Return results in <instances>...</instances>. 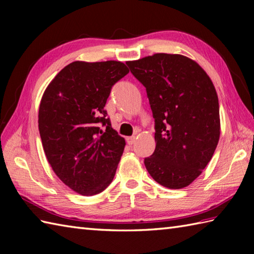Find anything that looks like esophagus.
<instances>
[{"label": "esophagus", "mask_w": 254, "mask_h": 254, "mask_svg": "<svg viewBox=\"0 0 254 254\" xmlns=\"http://www.w3.org/2000/svg\"><path fill=\"white\" fill-rule=\"evenodd\" d=\"M135 141H136L135 136H130V137L127 138V142L128 145H133L134 143H135Z\"/></svg>", "instance_id": "1"}]
</instances>
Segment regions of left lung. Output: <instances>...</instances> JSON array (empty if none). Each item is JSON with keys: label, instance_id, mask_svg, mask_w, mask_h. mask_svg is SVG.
<instances>
[{"label": "left lung", "instance_id": "1", "mask_svg": "<svg viewBox=\"0 0 254 254\" xmlns=\"http://www.w3.org/2000/svg\"><path fill=\"white\" fill-rule=\"evenodd\" d=\"M127 64L146 88L155 119L156 148L144 161L148 174L165 188L190 186L219 141V104L212 79L182 55L156 53Z\"/></svg>", "mask_w": 254, "mask_h": 254}]
</instances>
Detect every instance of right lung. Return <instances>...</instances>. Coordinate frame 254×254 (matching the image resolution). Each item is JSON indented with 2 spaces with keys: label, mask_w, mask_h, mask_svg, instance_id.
Instances as JSON below:
<instances>
[{
  "label": "right lung",
  "mask_w": 254,
  "mask_h": 254,
  "mask_svg": "<svg viewBox=\"0 0 254 254\" xmlns=\"http://www.w3.org/2000/svg\"><path fill=\"white\" fill-rule=\"evenodd\" d=\"M127 73L120 61H75L42 95L38 127L48 163L64 185L82 195L102 192L116 175L126 139L111 127L104 108L112 86Z\"/></svg>",
  "instance_id": "add662e5"
}]
</instances>
